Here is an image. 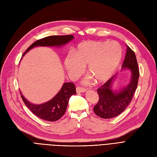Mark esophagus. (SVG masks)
Instances as JSON below:
<instances>
[{
	"label": "esophagus",
	"mask_w": 157,
	"mask_h": 157,
	"mask_svg": "<svg viewBox=\"0 0 157 157\" xmlns=\"http://www.w3.org/2000/svg\"><path fill=\"white\" fill-rule=\"evenodd\" d=\"M85 91H86V89H84V88L79 87V86H78V87H76V92H78V93H79V92H84Z\"/></svg>",
	"instance_id": "34e87169"
}]
</instances>
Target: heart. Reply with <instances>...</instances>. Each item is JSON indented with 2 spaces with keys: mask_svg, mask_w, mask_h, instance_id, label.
I'll list each match as a JSON object with an SVG mask.
<instances>
[{
  "mask_svg": "<svg viewBox=\"0 0 157 157\" xmlns=\"http://www.w3.org/2000/svg\"><path fill=\"white\" fill-rule=\"evenodd\" d=\"M122 54V48L116 41L85 42L78 46L74 55L66 56L65 66L72 77L78 76L83 67L86 66L87 72L96 82L100 83L111 76L120 63ZM90 77L83 83H89Z\"/></svg>",
  "mask_w": 157,
  "mask_h": 157,
  "instance_id": "obj_1",
  "label": "heart"
}]
</instances>
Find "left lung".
<instances>
[{"mask_svg":"<svg viewBox=\"0 0 157 157\" xmlns=\"http://www.w3.org/2000/svg\"><path fill=\"white\" fill-rule=\"evenodd\" d=\"M124 69H130L131 72V81L125 87L117 91L112 90L117 74L97 90L99 101L94 107V111L101 118H112L120 114L129 105L137 88L140 72L135 52L128 46L121 67Z\"/></svg>","mask_w":157,"mask_h":157,"instance_id":"obj_1","label":"left lung"}]
</instances>
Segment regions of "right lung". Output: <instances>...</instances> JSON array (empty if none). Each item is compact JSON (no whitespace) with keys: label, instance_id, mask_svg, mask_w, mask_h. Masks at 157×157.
Returning <instances> with one entry per match:
<instances>
[{"label":"right lung","instance_id":"add662e5","mask_svg":"<svg viewBox=\"0 0 157 157\" xmlns=\"http://www.w3.org/2000/svg\"><path fill=\"white\" fill-rule=\"evenodd\" d=\"M73 39L74 36L72 35L46 37L39 39L32 44L22 54V56L35 46H61L66 44ZM75 94H76L75 85L70 82L64 83L59 92L52 100L40 105H35L30 103L22 94L21 98L26 106L35 115L44 120L54 121L59 120L65 114L69 98Z\"/></svg>","mask_w":157,"mask_h":157}]
</instances>
